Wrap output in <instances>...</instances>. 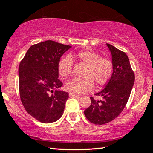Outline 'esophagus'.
<instances>
[{"label":"esophagus","mask_w":153,"mask_h":153,"mask_svg":"<svg viewBox=\"0 0 153 153\" xmlns=\"http://www.w3.org/2000/svg\"><path fill=\"white\" fill-rule=\"evenodd\" d=\"M69 96H70V97H79L78 94H76L71 93V92L69 93Z\"/></svg>","instance_id":"obj_1"}]
</instances>
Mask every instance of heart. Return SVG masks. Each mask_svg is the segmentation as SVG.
I'll list each match as a JSON object with an SVG mask.
<instances>
[{
  "instance_id": "obj_1",
  "label": "heart",
  "mask_w": 153,
  "mask_h": 153,
  "mask_svg": "<svg viewBox=\"0 0 153 153\" xmlns=\"http://www.w3.org/2000/svg\"><path fill=\"white\" fill-rule=\"evenodd\" d=\"M73 61L84 64L82 78H75L65 85L66 90L74 94H82L90 90L93 85L103 86L111 79L113 73V63L109 58L101 56L99 53L91 50H82L73 53ZM69 57L59 61L57 70L62 78H67L73 73V62Z\"/></svg>"
}]
</instances>
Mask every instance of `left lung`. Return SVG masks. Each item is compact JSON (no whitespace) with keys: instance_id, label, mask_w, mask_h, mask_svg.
Returning <instances> with one entry per match:
<instances>
[{"instance_id":"1","label":"left lung","mask_w":153,"mask_h":153,"mask_svg":"<svg viewBox=\"0 0 153 153\" xmlns=\"http://www.w3.org/2000/svg\"><path fill=\"white\" fill-rule=\"evenodd\" d=\"M112 54L113 73L104 87L91 97V104L84 113L95 125H104L115 119L125 108L133 87L135 75L125 52L106 43Z\"/></svg>"}]
</instances>
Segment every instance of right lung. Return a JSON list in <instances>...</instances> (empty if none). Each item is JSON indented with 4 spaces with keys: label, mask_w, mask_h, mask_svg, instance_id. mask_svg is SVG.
<instances>
[{
    "label": "right lung",
    "mask_w": 153,
    "mask_h": 153,
    "mask_svg": "<svg viewBox=\"0 0 153 153\" xmlns=\"http://www.w3.org/2000/svg\"><path fill=\"white\" fill-rule=\"evenodd\" d=\"M71 48L52 40L41 42L30 46L20 62V99L27 113L40 123H54L64 113L68 93L54 89L63 85L58 62Z\"/></svg>",
    "instance_id": "add662e5"
}]
</instances>
